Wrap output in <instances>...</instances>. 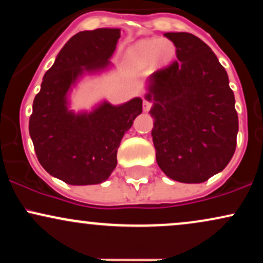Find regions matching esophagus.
I'll return each mask as SVG.
<instances>
[{
    "instance_id": "34e87169",
    "label": "esophagus",
    "mask_w": 263,
    "mask_h": 263,
    "mask_svg": "<svg viewBox=\"0 0 263 263\" xmlns=\"http://www.w3.org/2000/svg\"><path fill=\"white\" fill-rule=\"evenodd\" d=\"M151 106H152V102H151L148 99L143 98V111L144 112H148Z\"/></svg>"
}]
</instances>
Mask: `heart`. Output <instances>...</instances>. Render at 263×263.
<instances>
[{
  "mask_svg": "<svg viewBox=\"0 0 263 263\" xmlns=\"http://www.w3.org/2000/svg\"><path fill=\"white\" fill-rule=\"evenodd\" d=\"M176 55V47L168 39H143L132 45L128 50V60L137 68L151 65L164 66Z\"/></svg>",
  "mask_w": 263,
  "mask_h": 263,
  "instance_id": "1",
  "label": "heart"
}]
</instances>
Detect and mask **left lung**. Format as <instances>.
<instances>
[{
  "instance_id": "left-lung-1",
  "label": "left lung",
  "mask_w": 263,
  "mask_h": 263,
  "mask_svg": "<svg viewBox=\"0 0 263 263\" xmlns=\"http://www.w3.org/2000/svg\"><path fill=\"white\" fill-rule=\"evenodd\" d=\"M178 60L149 75L153 144L159 168L180 183H203L221 172L236 148L235 96L208 44L185 32L164 33Z\"/></svg>"
}]
</instances>
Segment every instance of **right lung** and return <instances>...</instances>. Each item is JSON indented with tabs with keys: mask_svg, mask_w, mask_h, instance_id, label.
I'll return each mask as SVG.
<instances>
[{
	"mask_svg": "<svg viewBox=\"0 0 263 263\" xmlns=\"http://www.w3.org/2000/svg\"><path fill=\"white\" fill-rule=\"evenodd\" d=\"M119 28H99L73 35L44 74L29 117L35 155L50 176L71 185L105 182L117 164V149L135 119L142 99L114 106L104 101L91 112L68 108V92L84 73L106 69Z\"/></svg>",
	"mask_w": 263,
	"mask_h": 263,
	"instance_id": "obj_1",
	"label": "right lung"
}]
</instances>
